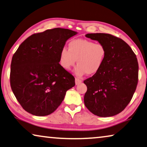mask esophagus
<instances>
[{
    "instance_id": "obj_1",
    "label": "esophagus",
    "mask_w": 147,
    "mask_h": 147,
    "mask_svg": "<svg viewBox=\"0 0 147 147\" xmlns=\"http://www.w3.org/2000/svg\"><path fill=\"white\" fill-rule=\"evenodd\" d=\"M81 83H82V80H79L78 78H75V84H76V85H78V84H81Z\"/></svg>"
}]
</instances>
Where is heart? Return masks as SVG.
<instances>
[{"mask_svg":"<svg viewBox=\"0 0 147 147\" xmlns=\"http://www.w3.org/2000/svg\"><path fill=\"white\" fill-rule=\"evenodd\" d=\"M107 50L102 44L86 39L77 38L69 42L68 50L63 48L59 53V64L69 71L76 63L74 74L82 76L86 74L94 75L101 70L105 61Z\"/></svg>","mask_w":147,"mask_h":147,"instance_id":"1","label":"heart"}]
</instances>
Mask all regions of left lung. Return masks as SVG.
I'll use <instances>...</instances> for the list:
<instances>
[{
    "instance_id": "obj_1",
    "label": "left lung",
    "mask_w": 147,
    "mask_h": 147,
    "mask_svg": "<svg viewBox=\"0 0 147 147\" xmlns=\"http://www.w3.org/2000/svg\"><path fill=\"white\" fill-rule=\"evenodd\" d=\"M87 38L97 40L107 50L101 70L84 83L87 109L100 117L121 113L131 101L138 82L139 65L134 52L121 38L110 34L89 33Z\"/></svg>"
}]
</instances>
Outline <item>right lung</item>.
Instances as JSON below:
<instances>
[{"label":"right lung","mask_w":147,"mask_h":147,"mask_svg":"<svg viewBox=\"0 0 147 147\" xmlns=\"http://www.w3.org/2000/svg\"><path fill=\"white\" fill-rule=\"evenodd\" d=\"M76 34L62 28L46 30L28 37L13 54L10 86L25 111L38 116L50 115L75 85L74 76L59 63L60 51Z\"/></svg>","instance_id":"add662e5"}]
</instances>
